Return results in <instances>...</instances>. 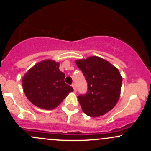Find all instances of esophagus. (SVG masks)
<instances>
[{
    "mask_svg": "<svg viewBox=\"0 0 151 151\" xmlns=\"http://www.w3.org/2000/svg\"><path fill=\"white\" fill-rule=\"evenodd\" d=\"M72 87H73V89H74V91H77V88H76V85H75V84H72Z\"/></svg>",
    "mask_w": 151,
    "mask_h": 151,
    "instance_id": "34e87169",
    "label": "esophagus"
}]
</instances>
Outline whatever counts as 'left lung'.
<instances>
[{
  "label": "left lung",
  "instance_id": "1",
  "mask_svg": "<svg viewBox=\"0 0 151 151\" xmlns=\"http://www.w3.org/2000/svg\"><path fill=\"white\" fill-rule=\"evenodd\" d=\"M87 82V92L78 96L83 111L87 116L104 115L116 104L120 96L122 77L106 60L93 56L76 61Z\"/></svg>",
  "mask_w": 151,
  "mask_h": 151
}]
</instances>
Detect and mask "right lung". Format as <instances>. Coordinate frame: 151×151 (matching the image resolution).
I'll return each mask as SVG.
<instances>
[{
	"mask_svg": "<svg viewBox=\"0 0 151 151\" xmlns=\"http://www.w3.org/2000/svg\"><path fill=\"white\" fill-rule=\"evenodd\" d=\"M59 62L47 60L36 64L24 75L22 86L31 103L40 109L57 107L73 88L65 82V73Z\"/></svg>",
	"mask_w": 151,
	"mask_h": 151,
	"instance_id": "right-lung-1",
	"label": "right lung"
}]
</instances>
